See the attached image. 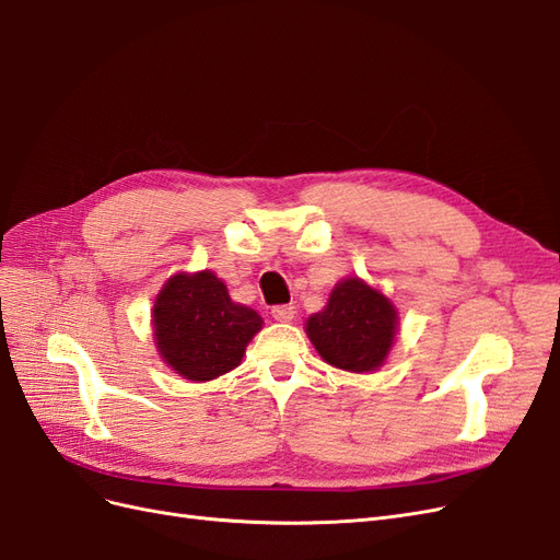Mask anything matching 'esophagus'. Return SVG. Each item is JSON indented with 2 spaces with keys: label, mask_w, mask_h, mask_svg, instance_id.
Here are the masks:
<instances>
[{
  "label": "esophagus",
  "mask_w": 560,
  "mask_h": 560,
  "mask_svg": "<svg viewBox=\"0 0 560 560\" xmlns=\"http://www.w3.org/2000/svg\"><path fill=\"white\" fill-rule=\"evenodd\" d=\"M272 318L281 320V323L293 320L295 318V306L293 304H277V306H272Z\"/></svg>",
  "instance_id": "34e87169"
}]
</instances>
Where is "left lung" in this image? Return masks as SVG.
Returning a JSON list of instances; mask_svg holds the SVG:
<instances>
[{
	"label": "left lung",
	"mask_w": 560,
	"mask_h": 560,
	"mask_svg": "<svg viewBox=\"0 0 560 560\" xmlns=\"http://www.w3.org/2000/svg\"><path fill=\"white\" fill-rule=\"evenodd\" d=\"M393 304L360 279L337 283L328 306L306 320V335L326 363L370 372L384 363L395 337Z\"/></svg>",
	"instance_id": "obj_1"
}]
</instances>
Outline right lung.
<instances>
[{
	"mask_svg": "<svg viewBox=\"0 0 560 560\" xmlns=\"http://www.w3.org/2000/svg\"><path fill=\"white\" fill-rule=\"evenodd\" d=\"M155 345L167 365L190 382H209L242 363L262 318L234 304L225 283L211 275H176L153 306Z\"/></svg>",
	"mask_w": 560,
	"mask_h": 560,
	"instance_id": "1",
	"label": "right lung"
}]
</instances>
